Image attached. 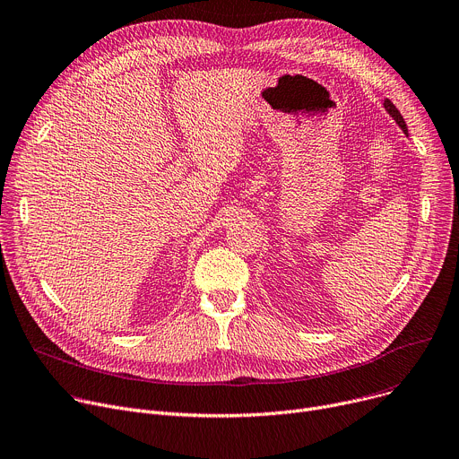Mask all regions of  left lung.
I'll use <instances>...</instances> for the list:
<instances>
[{
    "mask_svg": "<svg viewBox=\"0 0 459 459\" xmlns=\"http://www.w3.org/2000/svg\"><path fill=\"white\" fill-rule=\"evenodd\" d=\"M384 108H385V112L394 119V124L399 126L401 129H403V133L404 134H408V127H406V121H404V117H403V114L399 112V108H396L389 100H385L384 101Z\"/></svg>",
    "mask_w": 459,
    "mask_h": 459,
    "instance_id": "obj_1",
    "label": "left lung"
}]
</instances>
